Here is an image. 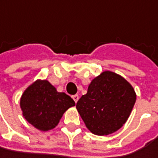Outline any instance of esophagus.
Returning a JSON list of instances; mask_svg holds the SVG:
<instances>
[{"instance_id": "esophagus-1", "label": "esophagus", "mask_w": 158, "mask_h": 158, "mask_svg": "<svg viewBox=\"0 0 158 158\" xmlns=\"http://www.w3.org/2000/svg\"><path fill=\"white\" fill-rule=\"evenodd\" d=\"M72 99L74 100V102L77 103V102L79 101V95H78V94H74V95H72Z\"/></svg>"}]
</instances>
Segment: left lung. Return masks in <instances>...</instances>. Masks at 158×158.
I'll return each instance as SVG.
<instances>
[{"mask_svg": "<svg viewBox=\"0 0 158 158\" xmlns=\"http://www.w3.org/2000/svg\"><path fill=\"white\" fill-rule=\"evenodd\" d=\"M135 101L136 93L127 79L104 71L91 81L76 108L86 128L102 136L113 134L126 124Z\"/></svg>", "mask_w": 158, "mask_h": 158, "instance_id": "obj_1", "label": "left lung"}]
</instances>
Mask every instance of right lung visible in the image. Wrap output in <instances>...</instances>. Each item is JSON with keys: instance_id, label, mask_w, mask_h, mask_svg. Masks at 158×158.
<instances>
[{"instance_id": "1", "label": "right lung", "mask_w": 158, "mask_h": 158, "mask_svg": "<svg viewBox=\"0 0 158 158\" xmlns=\"http://www.w3.org/2000/svg\"><path fill=\"white\" fill-rule=\"evenodd\" d=\"M75 102L65 93L58 92L47 79H37L23 93L20 108L23 117L42 132L54 129Z\"/></svg>"}]
</instances>
